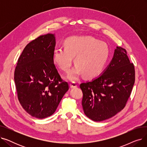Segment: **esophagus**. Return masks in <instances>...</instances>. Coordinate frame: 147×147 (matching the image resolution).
Wrapping results in <instances>:
<instances>
[{"label":"esophagus","mask_w":147,"mask_h":147,"mask_svg":"<svg viewBox=\"0 0 147 147\" xmlns=\"http://www.w3.org/2000/svg\"><path fill=\"white\" fill-rule=\"evenodd\" d=\"M69 86H70L71 88H75L78 87V85H77V84L76 83L73 82V83H71L70 84H69Z\"/></svg>","instance_id":"34e87169"}]
</instances>
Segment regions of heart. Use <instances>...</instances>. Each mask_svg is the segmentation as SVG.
<instances>
[{
    "instance_id": "1",
    "label": "heart",
    "mask_w": 147,
    "mask_h": 147,
    "mask_svg": "<svg viewBox=\"0 0 147 147\" xmlns=\"http://www.w3.org/2000/svg\"><path fill=\"white\" fill-rule=\"evenodd\" d=\"M64 46L54 49L52 61L59 69L67 73L75 57L76 67L69 73V80L75 81L81 75L92 79L103 72L109 58V49L104 43L89 36L71 37L65 40Z\"/></svg>"
}]
</instances>
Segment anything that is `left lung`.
Returning <instances> with one entry per match:
<instances>
[{
    "mask_svg": "<svg viewBox=\"0 0 147 147\" xmlns=\"http://www.w3.org/2000/svg\"><path fill=\"white\" fill-rule=\"evenodd\" d=\"M135 80L134 64L130 63L126 49L117 46L111 61L102 74L80 84L84 114L95 121L114 116L126 106Z\"/></svg>",
    "mask_w": 147,
    "mask_h": 147,
    "instance_id": "obj_1",
    "label": "left lung"
}]
</instances>
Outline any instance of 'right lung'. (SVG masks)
Returning <instances> with one entry per match:
<instances>
[{
	"label": "right lung",
	"mask_w": 147,
	"mask_h": 147,
	"mask_svg": "<svg viewBox=\"0 0 147 147\" xmlns=\"http://www.w3.org/2000/svg\"><path fill=\"white\" fill-rule=\"evenodd\" d=\"M55 44L53 34L38 37L27 45L15 69L19 102L27 113L37 119L55 113L69 89L52 61Z\"/></svg>",
	"instance_id": "1"
}]
</instances>
